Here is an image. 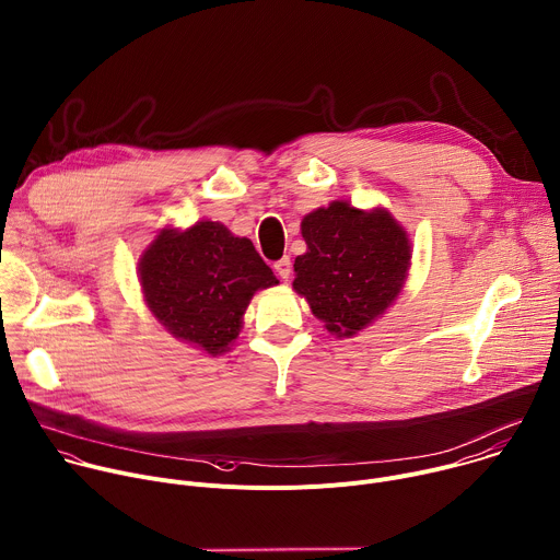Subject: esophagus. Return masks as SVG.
<instances>
[{
    "label": "esophagus",
    "instance_id": "1",
    "mask_svg": "<svg viewBox=\"0 0 560 560\" xmlns=\"http://www.w3.org/2000/svg\"><path fill=\"white\" fill-rule=\"evenodd\" d=\"M273 269H276V273H278L282 280H287V278L291 276V260H289V258H282V260H278V262L273 265Z\"/></svg>",
    "mask_w": 560,
    "mask_h": 560
}]
</instances>
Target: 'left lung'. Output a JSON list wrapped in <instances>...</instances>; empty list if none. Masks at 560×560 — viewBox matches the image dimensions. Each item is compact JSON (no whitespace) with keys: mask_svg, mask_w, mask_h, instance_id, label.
<instances>
[{"mask_svg":"<svg viewBox=\"0 0 560 560\" xmlns=\"http://www.w3.org/2000/svg\"><path fill=\"white\" fill-rule=\"evenodd\" d=\"M306 254L293 289L338 338H353L397 300L410 269V241L384 207L332 200L302 218Z\"/></svg>","mask_w":560,"mask_h":560,"instance_id":"left-lung-1","label":"left lung"}]
</instances>
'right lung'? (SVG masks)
<instances>
[{
    "instance_id": "add662e5",
    "label": "right lung",
    "mask_w": 560,
    "mask_h": 560,
    "mask_svg": "<svg viewBox=\"0 0 560 560\" xmlns=\"http://www.w3.org/2000/svg\"><path fill=\"white\" fill-rule=\"evenodd\" d=\"M139 280L174 338L213 358L236 342L254 293L278 284L254 243L213 220L161 230L139 258Z\"/></svg>"
}]
</instances>
